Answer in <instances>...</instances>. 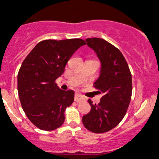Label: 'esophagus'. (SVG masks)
I'll return each mask as SVG.
<instances>
[{
	"instance_id": "1",
	"label": "esophagus",
	"mask_w": 159,
	"mask_h": 159,
	"mask_svg": "<svg viewBox=\"0 0 159 159\" xmlns=\"http://www.w3.org/2000/svg\"><path fill=\"white\" fill-rule=\"evenodd\" d=\"M84 97H83V96H81V94H76L75 95V101L76 102H82V101H84Z\"/></svg>"
}]
</instances>
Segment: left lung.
<instances>
[{
	"label": "left lung",
	"mask_w": 159,
	"mask_h": 159,
	"mask_svg": "<svg viewBox=\"0 0 159 159\" xmlns=\"http://www.w3.org/2000/svg\"><path fill=\"white\" fill-rule=\"evenodd\" d=\"M85 41L102 63L100 76L94 87L103 96L98 104H92L89 99L91 111L83 116L82 122L91 132H107L116 127L127 112L132 93L131 74L116 47L102 38H87Z\"/></svg>",
	"instance_id": "1"
}]
</instances>
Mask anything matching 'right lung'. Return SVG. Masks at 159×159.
<instances>
[{
	"label": "right lung",
	"mask_w": 159,
	"mask_h": 159,
	"mask_svg": "<svg viewBox=\"0 0 159 159\" xmlns=\"http://www.w3.org/2000/svg\"><path fill=\"white\" fill-rule=\"evenodd\" d=\"M84 44L80 38L44 40L24 60L17 75L18 96L25 115L39 129L52 131L63 125L75 92L61 90L55 81L74 53Z\"/></svg>",
	"instance_id": "right-lung-1"
}]
</instances>
